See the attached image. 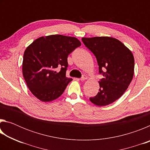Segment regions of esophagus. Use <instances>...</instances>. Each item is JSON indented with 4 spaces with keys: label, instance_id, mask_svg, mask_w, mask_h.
I'll return each mask as SVG.
<instances>
[{
    "label": "esophagus",
    "instance_id": "obj_1",
    "mask_svg": "<svg viewBox=\"0 0 150 150\" xmlns=\"http://www.w3.org/2000/svg\"><path fill=\"white\" fill-rule=\"evenodd\" d=\"M87 79V77L86 75H83V77H81L80 79H78V80H79V81H85L86 79Z\"/></svg>",
    "mask_w": 150,
    "mask_h": 150
}]
</instances>
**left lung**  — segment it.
<instances>
[{"instance_id": "left-lung-1", "label": "left lung", "mask_w": 150, "mask_h": 150, "mask_svg": "<svg viewBox=\"0 0 150 150\" xmlns=\"http://www.w3.org/2000/svg\"><path fill=\"white\" fill-rule=\"evenodd\" d=\"M82 41L95 55L99 73L104 77L98 81L100 88L98 94L89 99L97 106L110 105L123 95L132 80L134 71L132 53L114 38H83Z\"/></svg>"}]
</instances>
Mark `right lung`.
Returning a JSON list of instances; mask_svg holds the SVG:
<instances>
[{
  "label": "right lung",
  "instance_id": "add662e5",
  "mask_svg": "<svg viewBox=\"0 0 150 150\" xmlns=\"http://www.w3.org/2000/svg\"><path fill=\"white\" fill-rule=\"evenodd\" d=\"M81 45L75 37L51 35L39 38L27 47L22 73L28 87L35 97L43 102H50L62 95L73 80L65 75L67 57Z\"/></svg>",
  "mask_w": 150,
  "mask_h": 150
}]
</instances>
